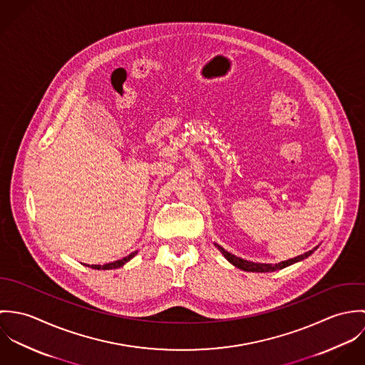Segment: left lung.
<instances>
[{
	"label": "left lung",
	"instance_id": "8db88e82",
	"mask_svg": "<svg viewBox=\"0 0 365 365\" xmlns=\"http://www.w3.org/2000/svg\"><path fill=\"white\" fill-rule=\"evenodd\" d=\"M217 247H219V246H217ZM219 249L222 250L223 256H225L227 260L230 261L233 265H236V267L240 268V269L252 271V272H269V271H275V269H282V268H285V267H288V265H291V264H294V262H297V261L304 260V259L309 257V256L312 255L313 250H316V249H313V250L305 253V255H301V256H298V257H295V259L282 261V262H278V264H261V262L243 260V259H240V257H236V256H233V255L225 252L222 247H219Z\"/></svg>",
	"mask_w": 365,
	"mask_h": 365
}]
</instances>
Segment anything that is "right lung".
<instances>
[{
    "mask_svg": "<svg viewBox=\"0 0 365 365\" xmlns=\"http://www.w3.org/2000/svg\"><path fill=\"white\" fill-rule=\"evenodd\" d=\"M136 253L138 252H133V253H130L128 257H123L122 260L113 261V262H109V264H104V265H91L93 268H96V269H110V268H119V267H122L125 262H128V261L130 260L132 257H135L136 256ZM90 267V265H88Z\"/></svg>",
    "mask_w": 365,
    "mask_h": 365,
    "instance_id": "1",
    "label": "right lung"
}]
</instances>
